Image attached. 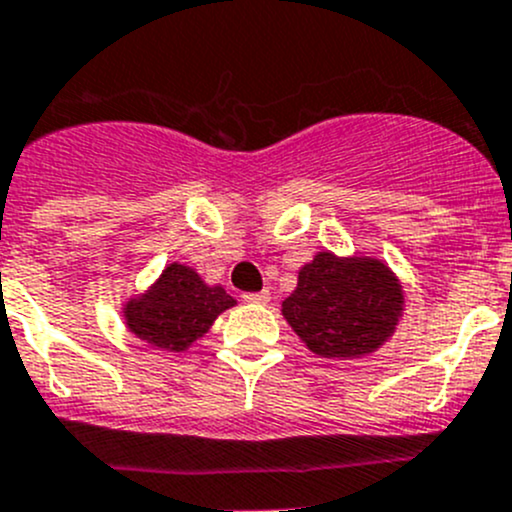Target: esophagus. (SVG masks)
Instances as JSON below:
<instances>
[{"label":"esophagus","mask_w":512,"mask_h":512,"mask_svg":"<svg viewBox=\"0 0 512 512\" xmlns=\"http://www.w3.org/2000/svg\"><path fill=\"white\" fill-rule=\"evenodd\" d=\"M242 299L252 304H267L270 302V292H267V289H262V292H245L242 294Z\"/></svg>","instance_id":"esophagus-1"}]
</instances>
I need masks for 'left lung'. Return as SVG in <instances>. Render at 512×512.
Masks as SVG:
<instances>
[{
  "label": "left lung",
  "mask_w": 512,
  "mask_h": 512,
  "mask_svg": "<svg viewBox=\"0 0 512 512\" xmlns=\"http://www.w3.org/2000/svg\"><path fill=\"white\" fill-rule=\"evenodd\" d=\"M401 307L404 292L384 262L319 252L299 270L282 314L314 354L332 359L379 349L394 332Z\"/></svg>",
  "instance_id": "1"
}]
</instances>
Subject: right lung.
<instances>
[{
    "instance_id": "1",
    "label": "right lung",
    "mask_w": 512,
    "mask_h": 512,
    "mask_svg": "<svg viewBox=\"0 0 512 512\" xmlns=\"http://www.w3.org/2000/svg\"><path fill=\"white\" fill-rule=\"evenodd\" d=\"M232 304L235 299L223 287H208L198 272L175 262L165 267L151 292L128 302L126 322L153 347L183 352Z\"/></svg>"
}]
</instances>
